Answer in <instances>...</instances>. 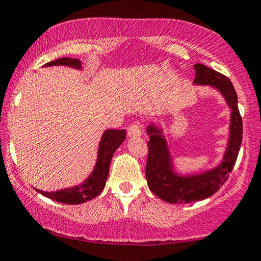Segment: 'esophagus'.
<instances>
[{
	"label": "esophagus",
	"instance_id": "34e87169",
	"mask_svg": "<svg viewBox=\"0 0 261 261\" xmlns=\"http://www.w3.org/2000/svg\"><path fill=\"white\" fill-rule=\"evenodd\" d=\"M127 135L130 137H139L141 136V126L140 124H133L127 130Z\"/></svg>",
	"mask_w": 261,
	"mask_h": 261
}]
</instances>
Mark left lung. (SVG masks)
<instances>
[{"instance_id": "8db88e82", "label": "left lung", "mask_w": 261, "mask_h": 261, "mask_svg": "<svg viewBox=\"0 0 261 261\" xmlns=\"http://www.w3.org/2000/svg\"><path fill=\"white\" fill-rule=\"evenodd\" d=\"M194 71L193 85L215 89L230 108L228 139L224 155L218 165L204 171L182 174L175 165L164 128L155 122H150L146 130L149 136L147 184L156 197L171 204L197 202L219 191L233 169L242 143L243 125L238 111L237 93L230 79L199 63L194 64Z\"/></svg>"}]
</instances>
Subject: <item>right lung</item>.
I'll return each mask as SVG.
<instances>
[{
    "label": "right lung",
    "mask_w": 261,
    "mask_h": 261,
    "mask_svg": "<svg viewBox=\"0 0 261 261\" xmlns=\"http://www.w3.org/2000/svg\"><path fill=\"white\" fill-rule=\"evenodd\" d=\"M53 65H64V67L74 68L77 70L83 69L79 59L68 57L56 59V61L47 63L43 67H53ZM125 139H126V131L125 130L108 128L103 133L98 144V149H97V161L95 166H93V170L81 184L53 191V192H47V191L37 190V188L35 190L47 198L64 204H81L93 199L105 188L113 154L124 142Z\"/></svg>",
    "instance_id": "obj_1"
}]
</instances>
